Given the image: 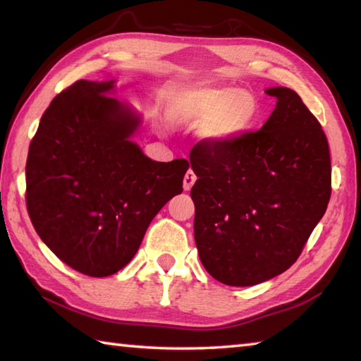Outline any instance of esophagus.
<instances>
[{
    "instance_id": "34e87169",
    "label": "esophagus",
    "mask_w": 361,
    "mask_h": 361,
    "mask_svg": "<svg viewBox=\"0 0 361 361\" xmlns=\"http://www.w3.org/2000/svg\"><path fill=\"white\" fill-rule=\"evenodd\" d=\"M195 180H197V176H195V173L192 172V170L189 169L188 172H186V175H185V178H183V188H185V191H189V189L192 188Z\"/></svg>"
}]
</instances>
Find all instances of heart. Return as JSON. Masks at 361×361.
I'll return each mask as SVG.
<instances>
[{
	"label": "heart",
	"instance_id": "1",
	"mask_svg": "<svg viewBox=\"0 0 361 361\" xmlns=\"http://www.w3.org/2000/svg\"><path fill=\"white\" fill-rule=\"evenodd\" d=\"M175 120L205 126V135L213 142L227 143L254 126L259 107L254 96L227 87L195 85L183 90L172 99Z\"/></svg>",
	"mask_w": 361,
	"mask_h": 361
}]
</instances>
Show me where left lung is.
Returning <instances> with one entry per match:
<instances>
[{
	"instance_id": "1",
	"label": "left lung",
	"mask_w": 361,
	"mask_h": 361,
	"mask_svg": "<svg viewBox=\"0 0 361 361\" xmlns=\"http://www.w3.org/2000/svg\"><path fill=\"white\" fill-rule=\"evenodd\" d=\"M276 107L259 130L212 139L189 154L197 181L194 238L205 270L247 287L290 268L331 195V161L317 118L290 88H268Z\"/></svg>"
}]
</instances>
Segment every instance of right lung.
<instances>
[{"instance_id": "add662e5", "label": "right lung", "mask_w": 361, "mask_h": 361, "mask_svg": "<svg viewBox=\"0 0 361 361\" xmlns=\"http://www.w3.org/2000/svg\"><path fill=\"white\" fill-rule=\"evenodd\" d=\"M114 80H77L45 110L26 159V208L39 237L87 276L120 271L149 222L176 194L189 162H156L130 137L140 124L107 93Z\"/></svg>"}]
</instances>
